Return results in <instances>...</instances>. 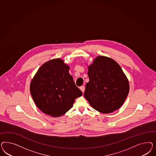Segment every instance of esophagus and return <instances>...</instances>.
I'll list each match as a JSON object with an SVG mask.
<instances>
[{"mask_svg":"<svg viewBox=\"0 0 156 156\" xmlns=\"http://www.w3.org/2000/svg\"><path fill=\"white\" fill-rule=\"evenodd\" d=\"M80 89L81 90V91L83 92V93L85 90V86H80Z\"/></svg>","mask_w":156,"mask_h":156,"instance_id":"1","label":"esophagus"}]
</instances>
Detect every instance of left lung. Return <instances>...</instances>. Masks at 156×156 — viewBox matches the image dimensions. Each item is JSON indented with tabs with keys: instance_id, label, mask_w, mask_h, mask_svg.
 I'll list each match as a JSON object with an SVG mask.
<instances>
[{
	"instance_id": "left-lung-1",
	"label": "left lung",
	"mask_w": 156,
	"mask_h": 156,
	"mask_svg": "<svg viewBox=\"0 0 156 156\" xmlns=\"http://www.w3.org/2000/svg\"><path fill=\"white\" fill-rule=\"evenodd\" d=\"M88 76L84 97L95 110L110 113L121 107L129 94V83L116 62L109 57H97L88 66Z\"/></svg>"
}]
</instances>
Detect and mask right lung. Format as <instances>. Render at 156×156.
<instances>
[{"label": "right lung", "mask_w": 156, "mask_h": 156, "mask_svg": "<svg viewBox=\"0 0 156 156\" xmlns=\"http://www.w3.org/2000/svg\"><path fill=\"white\" fill-rule=\"evenodd\" d=\"M69 66L57 58L44 63L30 83V93L37 106L44 113L59 117L71 109L82 93L69 74Z\"/></svg>", "instance_id": "add662e5"}]
</instances>
